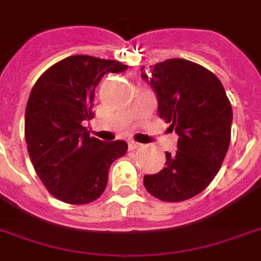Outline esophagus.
Returning <instances> with one entry per match:
<instances>
[{"instance_id":"1","label":"esophagus","mask_w":261,"mask_h":261,"mask_svg":"<svg viewBox=\"0 0 261 261\" xmlns=\"http://www.w3.org/2000/svg\"><path fill=\"white\" fill-rule=\"evenodd\" d=\"M128 148H130L131 150L138 149V148H141V144H138L136 141H130V142H128Z\"/></svg>"}]
</instances>
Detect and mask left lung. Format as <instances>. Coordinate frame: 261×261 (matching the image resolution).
Instances as JSON below:
<instances>
[{"instance_id": "8db88e82", "label": "left lung", "mask_w": 261, "mask_h": 261, "mask_svg": "<svg viewBox=\"0 0 261 261\" xmlns=\"http://www.w3.org/2000/svg\"><path fill=\"white\" fill-rule=\"evenodd\" d=\"M141 76L158 96L159 116L178 136L177 152H166V167L145 175L155 198L181 202L200 194L219 173L231 141L232 108L213 73L187 59H167Z\"/></svg>"}]
</instances>
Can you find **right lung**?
Returning a JSON list of instances; mask_svg holds the SVG:
<instances>
[{
  "instance_id": "add662e5",
  "label": "right lung",
  "mask_w": 261,
  "mask_h": 261,
  "mask_svg": "<svg viewBox=\"0 0 261 261\" xmlns=\"http://www.w3.org/2000/svg\"><path fill=\"white\" fill-rule=\"evenodd\" d=\"M117 61L88 55L65 58L42 73L29 96L24 138L36 173L57 199L86 204L108 184L109 167L127 142H103L83 123L94 117V94L106 73L127 70Z\"/></svg>"
}]
</instances>
